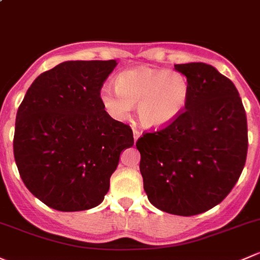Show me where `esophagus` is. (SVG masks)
<instances>
[{"label":"esophagus","instance_id":"esophagus-1","mask_svg":"<svg viewBox=\"0 0 260 260\" xmlns=\"http://www.w3.org/2000/svg\"><path fill=\"white\" fill-rule=\"evenodd\" d=\"M139 137H141V132L137 129H133V138H135V141H137Z\"/></svg>","mask_w":260,"mask_h":260}]
</instances>
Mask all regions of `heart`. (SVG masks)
Masks as SVG:
<instances>
[{
    "label": "heart",
    "instance_id": "b5f03b06",
    "mask_svg": "<svg viewBox=\"0 0 260 260\" xmlns=\"http://www.w3.org/2000/svg\"><path fill=\"white\" fill-rule=\"evenodd\" d=\"M190 95V84L183 73L152 67L123 71L116 87L102 86L101 101L117 119H125L137 105L139 122L146 128H163L184 111Z\"/></svg>",
    "mask_w": 260,
    "mask_h": 260
}]
</instances>
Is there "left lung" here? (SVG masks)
Listing matches in <instances>:
<instances>
[{"mask_svg": "<svg viewBox=\"0 0 260 260\" xmlns=\"http://www.w3.org/2000/svg\"><path fill=\"white\" fill-rule=\"evenodd\" d=\"M174 68L189 82V101L178 118L144 133L136 147L149 202L189 217L219 204L239 179L247 159V116L233 82L213 66Z\"/></svg>", "mask_w": 260, "mask_h": 260, "instance_id": "left-lung-1", "label": "left lung"}]
</instances>
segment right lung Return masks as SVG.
Segmentation results:
<instances>
[{"label":"right lung","mask_w":260,"mask_h":260,"mask_svg":"<svg viewBox=\"0 0 260 260\" xmlns=\"http://www.w3.org/2000/svg\"><path fill=\"white\" fill-rule=\"evenodd\" d=\"M117 66L67 61L41 73L16 116L13 154L24 185L61 212L102 203L133 132L105 111L100 92Z\"/></svg>","instance_id":"1"}]
</instances>
